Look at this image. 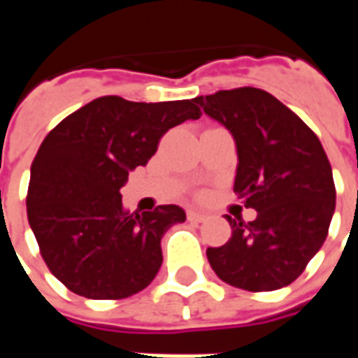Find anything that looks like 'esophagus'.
Masks as SVG:
<instances>
[{"mask_svg": "<svg viewBox=\"0 0 358 358\" xmlns=\"http://www.w3.org/2000/svg\"><path fill=\"white\" fill-rule=\"evenodd\" d=\"M207 218V215H203V213H197V210H187V220L189 222H203Z\"/></svg>", "mask_w": 358, "mask_h": 358, "instance_id": "obj_1", "label": "esophagus"}]
</instances>
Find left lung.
Wrapping results in <instances>:
<instances>
[{"mask_svg":"<svg viewBox=\"0 0 358 358\" xmlns=\"http://www.w3.org/2000/svg\"><path fill=\"white\" fill-rule=\"evenodd\" d=\"M232 134L238 151L234 192L257 210L232 217V238L207 249L217 276L248 292L289 285L322 248L336 210L331 166L316 134L274 95L220 90L194 99Z\"/></svg>","mask_w":358,"mask_h":358,"instance_id":"obj_1","label":"left lung"}]
</instances>
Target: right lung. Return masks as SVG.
<instances>
[{"instance_id":"1","label":"right lung","mask_w":358,"mask_h":358,"mask_svg":"<svg viewBox=\"0 0 358 358\" xmlns=\"http://www.w3.org/2000/svg\"><path fill=\"white\" fill-rule=\"evenodd\" d=\"M201 117L194 99L161 103L97 97L51 130L30 169L27 213L43 261L88 299H124L163 263L161 238L186 220L178 205L128 213L120 187L145 166L164 132Z\"/></svg>"}]
</instances>
